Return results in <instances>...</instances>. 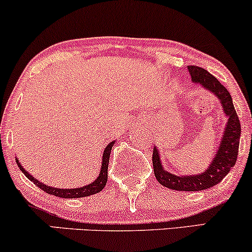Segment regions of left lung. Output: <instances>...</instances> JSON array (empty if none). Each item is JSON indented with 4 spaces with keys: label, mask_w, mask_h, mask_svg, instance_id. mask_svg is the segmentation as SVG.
<instances>
[{
    "label": "left lung",
    "mask_w": 252,
    "mask_h": 252,
    "mask_svg": "<svg viewBox=\"0 0 252 252\" xmlns=\"http://www.w3.org/2000/svg\"><path fill=\"white\" fill-rule=\"evenodd\" d=\"M189 71L193 82L200 84L204 88L212 91L220 99L222 110L228 118L221 143L212 163L201 174L179 176L166 172L162 168L160 156L156 148L153 150V167H154L156 180L162 186L175 190L195 192V190L207 189L215 186L218 182H220L235 166L237 155H238L239 138H241V122L233 106L230 92L216 77H213L205 68L198 67L195 65H189Z\"/></svg>",
    "instance_id": "1"
}]
</instances>
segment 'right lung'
I'll return each instance as SVG.
<instances>
[{
	"mask_svg": "<svg viewBox=\"0 0 252 252\" xmlns=\"http://www.w3.org/2000/svg\"><path fill=\"white\" fill-rule=\"evenodd\" d=\"M115 141L110 142L106 148L104 149L103 153V162H102V168H100V173L99 176L91 184L86 185V186L80 187V189H54V187H50L43 185L42 182H40L36 179H34L30 173H27L25 170L24 167L19 163V161H16L17 166L20 167V169L24 172V174L27 176L30 180L33 182L34 185H36L40 189H42L43 192L48 193V194L56 195V196H60V198H82V196H88V195H92L96 194V193L100 192L104 187H105L106 181H108V167H109V158H110V153H111V148L114 146Z\"/></svg>",
	"mask_w": 252,
	"mask_h": 252,
	"instance_id": "add662e5",
	"label": "right lung"
}]
</instances>
